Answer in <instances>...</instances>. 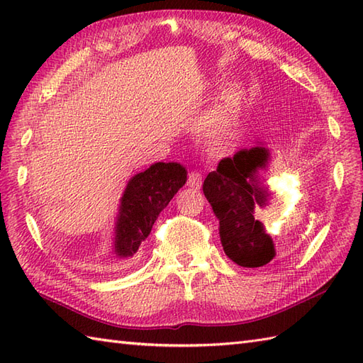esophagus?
I'll return each mask as SVG.
<instances>
[{
    "label": "esophagus",
    "mask_w": 363,
    "mask_h": 363,
    "mask_svg": "<svg viewBox=\"0 0 363 363\" xmlns=\"http://www.w3.org/2000/svg\"><path fill=\"white\" fill-rule=\"evenodd\" d=\"M187 186L190 187V189H194V190H199L201 189V186H203V176H201V173L199 172H190L189 173V179H187Z\"/></svg>",
    "instance_id": "1"
}]
</instances>
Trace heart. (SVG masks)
Here are the masks:
<instances>
[{"instance_id":"b5f03b06","label":"heart","mask_w":363,"mask_h":363,"mask_svg":"<svg viewBox=\"0 0 363 363\" xmlns=\"http://www.w3.org/2000/svg\"><path fill=\"white\" fill-rule=\"evenodd\" d=\"M243 106V91L238 87L223 90L212 109L207 112L201 129L211 137L228 135L237 125Z\"/></svg>"}]
</instances>
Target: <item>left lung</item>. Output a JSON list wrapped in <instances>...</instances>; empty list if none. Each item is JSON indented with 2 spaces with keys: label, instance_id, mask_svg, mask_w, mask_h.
Instances as JSON below:
<instances>
[{
  "label": "left lung",
  "instance_id": "left-lung-1",
  "mask_svg": "<svg viewBox=\"0 0 363 363\" xmlns=\"http://www.w3.org/2000/svg\"><path fill=\"white\" fill-rule=\"evenodd\" d=\"M269 151L264 146L242 150L220 160L207 174L203 191L220 223V240L226 256L246 268L264 267L276 256L274 243L264 225L254 218L256 207L268 206L267 187L257 172L267 168Z\"/></svg>",
  "mask_w": 363,
  "mask_h": 363
}]
</instances>
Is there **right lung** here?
Masks as SVG:
<instances>
[{
    "label": "right lung",
    "instance_id": "add662e5",
    "mask_svg": "<svg viewBox=\"0 0 363 363\" xmlns=\"http://www.w3.org/2000/svg\"><path fill=\"white\" fill-rule=\"evenodd\" d=\"M187 181V169L176 162H157L128 182L115 223L113 252L133 257L146 238L154 221Z\"/></svg>",
    "mask_w": 363,
    "mask_h": 363
}]
</instances>
